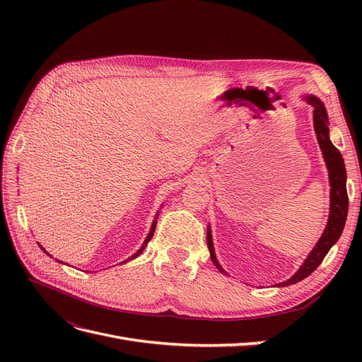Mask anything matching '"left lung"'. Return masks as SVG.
Masks as SVG:
<instances>
[{"label": "left lung", "mask_w": 362, "mask_h": 362, "mask_svg": "<svg viewBox=\"0 0 362 362\" xmlns=\"http://www.w3.org/2000/svg\"><path fill=\"white\" fill-rule=\"evenodd\" d=\"M158 216V214H157ZM156 225H157V217H156V221H154V223H152V228H151V231H149V234H148V237H146V240H145V242H144V246H141L137 252H136V254L133 255V257H131L129 259H134V258H137L140 254H141V252H144V249H145V246L148 245V242H149V240L152 238V235H154V231H156ZM39 245V247L43 250V252H45V254L47 255H49L48 254V252L45 250V249H43V246L40 245V243H37ZM208 249H210V257H211V261H213V264L217 267V270L218 272H221V273H223V275H226V272L223 270V267L221 266V264H218V261H217V258H216V252H214V246H213V240H210V245H208ZM51 257V255H49ZM56 261H59V262H62L60 259H56ZM62 264H63V262H62Z\"/></svg>", "instance_id": "8db88e82"}]
</instances>
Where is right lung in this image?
I'll list each match as a JSON object with an SVG mask.
<instances>
[{
	"label": "right lung",
	"instance_id": "right-lung-1",
	"mask_svg": "<svg viewBox=\"0 0 362 362\" xmlns=\"http://www.w3.org/2000/svg\"><path fill=\"white\" fill-rule=\"evenodd\" d=\"M302 100L310 104L314 112H313V119H314V131L317 134V141H319L322 154L326 163L327 173H329V217H327V223L322 237L319 238V242L315 243L313 250L306 257V259L302 262V266L299 270L294 273V275L284 281L275 287H287L291 286V284L299 282L305 279L306 276H310L311 273L320 266V262L326 257L329 249L337 243V240L341 235L344 225H346V218H347V211H349V198H347V189H346V168H344V161L339 151L332 145V141L329 139V119H327V113L325 104L320 101V98H317L315 95H303ZM211 238V228L208 226L206 229V245H210Z\"/></svg>",
	"mask_w": 362,
	"mask_h": 362
}]
</instances>
